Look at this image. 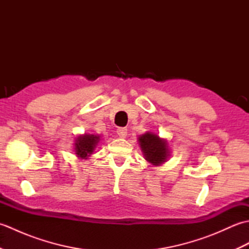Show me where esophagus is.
I'll return each instance as SVG.
<instances>
[{
    "mask_svg": "<svg viewBox=\"0 0 249 249\" xmlns=\"http://www.w3.org/2000/svg\"><path fill=\"white\" fill-rule=\"evenodd\" d=\"M116 134H118L120 137H122V138H124V137H126V135H127V129L125 127H120L118 128V130H116Z\"/></svg>",
    "mask_w": 249,
    "mask_h": 249,
    "instance_id": "obj_1",
    "label": "esophagus"
}]
</instances>
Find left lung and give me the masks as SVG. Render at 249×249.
Segmentation results:
<instances>
[{
	"instance_id": "left-lung-1",
	"label": "left lung",
	"mask_w": 249,
	"mask_h": 249,
	"mask_svg": "<svg viewBox=\"0 0 249 249\" xmlns=\"http://www.w3.org/2000/svg\"><path fill=\"white\" fill-rule=\"evenodd\" d=\"M139 144L145 160L149 162L153 165H160L166 161L169 155L167 142L157 135L152 133L142 135L139 137Z\"/></svg>"
}]
</instances>
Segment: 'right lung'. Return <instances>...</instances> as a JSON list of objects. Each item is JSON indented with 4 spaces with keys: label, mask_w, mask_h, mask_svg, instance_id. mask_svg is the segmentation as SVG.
Listing matches in <instances>:
<instances>
[{
    "label": "right lung",
    "mask_w": 249,
    "mask_h": 249,
    "mask_svg": "<svg viewBox=\"0 0 249 249\" xmlns=\"http://www.w3.org/2000/svg\"><path fill=\"white\" fill-rule=\"evenodd\" d=\"M98 140L99 137L95 135H84L79 137L75 143V150L78 157L87 160V157H89L93 153Z\"/></svg>",
    "instance_id": "add662e5"
}]
</instances>
